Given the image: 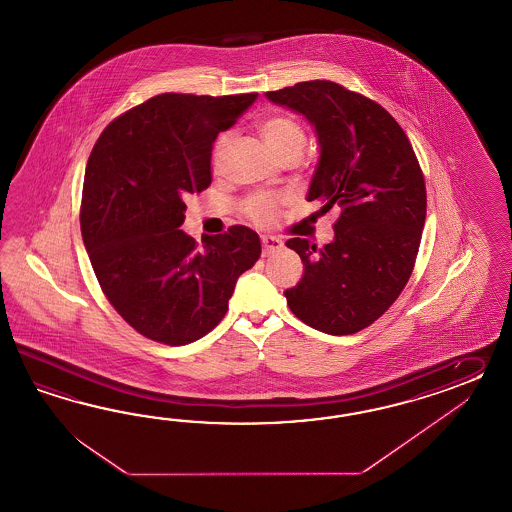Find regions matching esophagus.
Listing matches in <instances>:
<instances>
[{
    "mask_svg": "<svg viewBox=\"0 0 512 512\" xmlns=\"http://www.w3.org/2000/svg\"><path fill=\"white\" fill-rule=\"evenodd\" d=\"M261 242H263L264 257H268V255H272V253H276V251L283 248V242L276 236H263Z\"/></svg>",
    "mask_w": 512,
    "mask_h": 512,
    "instance_id": "obj_1",
    "label": "esophagus"
}]
</instances>
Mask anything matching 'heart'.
I'll return each mask as SVG.
<instances>
[{
    "mask_svg": "<svg viewBox=\"0 0 512 512\" xmlns=\"http://www.w3.org/2000/svg\"><path fill=\"white\" fill-rule=\"evenodd\" d=\"M259 134L263 136L268 149L274 152L277 160L289 154H302L305 134L300 121L291 113H270L259 121ZM231 145V134H221L212 149V167L220 171L225 160V152ZM279 207V199L274 195H255L246 203V214L257 223L274 221Z\"/></svg>",
    "mask_w": 512,
    "mask_h": 512,
    "instance_id": "obj_1",
    "label": "heart"
}]
</instances>
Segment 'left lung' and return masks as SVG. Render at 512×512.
<instances>
[{"label":"left lung","instance_id":"8db88e82","mask_svg":"<svg viewBox=\"0 0 512 512\" xmlns=\"http://www.w3.org/2000/svg\"><path fill=\"white\" fill-rule=\"evenodd\" d=\"M266 97L315 126L320 158L307 201L341 210L324 248L287 240L304 263L287 304L318 332H360L386 313L414 270L427 190L412 143L380 104L339 83L300 82Z\"/></svg>","mask_w":512,"mask_h":512}]
</instances>
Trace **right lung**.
Wrapping results in <instances>:
<instances>
[{"label": "right lung", "mask_w": 512, "mask_h": 512, "mask_svg": "<svg viewBox=\"0 0 512 512\" xmlns=\"http://www.w3.org/2000/svg\"><path fill=\"white\" fill-rule=\"evenodd\" d=\"M257 93H164L126 111L97 139L83 179V244L102 292L143 337L179 346L214 330L236 279L261 257L244 225L186 235V199L212 182L210 156Z\"/></svg>", "instance_id": "1"}]
</instances>
